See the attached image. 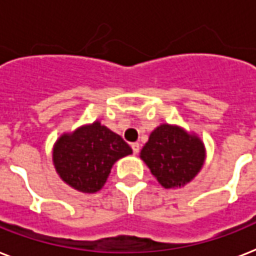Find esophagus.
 <instances>
[{
    "instance_id": "esophagus-1",
    "label": "esophagus",
    "mask_w": 256,
    "mask_h": 256,
    "mask_svg": "<svg viewBox=\"0 0 256 256\" xmlns=\"http://www.w3.org/2000/svg\"><path fill=\"white\" fill-rule=\"evenodd\" d=\"M139 147H140V146H139V143H136V142H135V143H132V152H134L135 155H136V154L139 152Z\"/></svg>"
}]
</instances>
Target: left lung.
Listing matches in <instances>:
<instances>
[{
    "instance_id": "8db88e82",
    "label": "left lung",
    "mask_w": 256,
    "mask_h": 256,
    "mask_svg": "<svg viewBox=\"0 0 256 256\" xmlns=\"http://www.w3.org/2000/svg\"><path fill=\"white\" fill-rule=\"evenodd\" d=\"M140 159L163 188H182L201 171L206 151L194 132L178 124H162L140 151Z\"/></svg>"
}]
</instances>
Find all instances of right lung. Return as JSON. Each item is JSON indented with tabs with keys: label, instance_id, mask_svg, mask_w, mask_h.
<instances>
[{
	"label": "right lung",
	"instance_id": "add662e5",
	"mask_svg": "<svg viewBox=\"0 0 256 256\" xmlns=\"http://www.w3.org/2000/svg\"><path fill=\"white\" fill-rule=\"evenodd\" d=\"M132 154L120 135L96 121L60 135L52 162L66 184L78 192L96 193L105 186L114 163Z\"/></svg>",
	"mask_w": 256,
	"mask_h": 256
}]
</instances>
